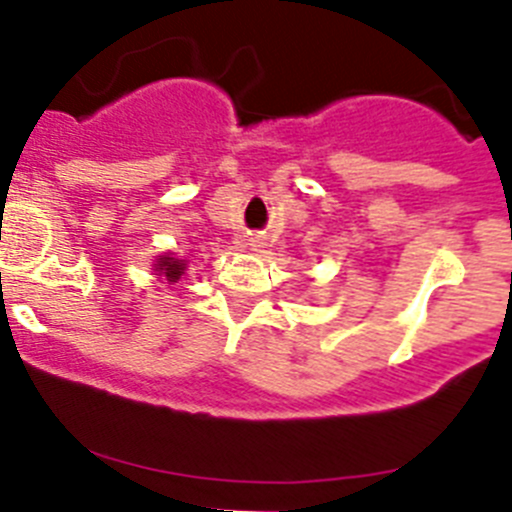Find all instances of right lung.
<instances>
[{
    "instance_id": "add662e5",
    "label": "right lung",
    "mask_w": 512,
    "mask_h": 512,
    "mask_svg": "<svg viewBox=\"0 0 512 512\" xmlns=\"http://www.w3.org/2000/svg\"><path fill=\"white\" fill-rule=\"evenodd\" d=\"M161 279H166L169 284H176L179 279L184 277V271H187V261L176 259L171 253H164V256H158L156 259V269H153Z\"/></svg>"
}]
</instances>
